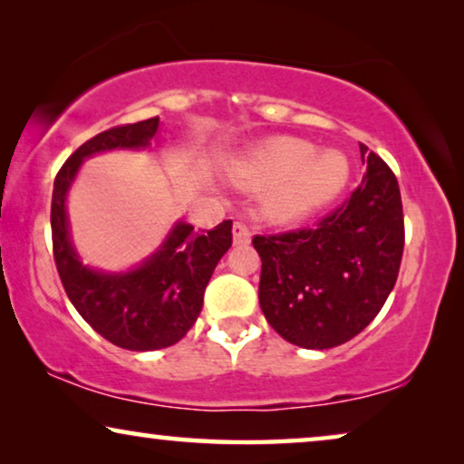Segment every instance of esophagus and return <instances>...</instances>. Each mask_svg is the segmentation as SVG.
Masks as SVG:
<instances>
[{
    "instance_id": "esophagus-1",
    "label": "esophagus",
    "mask_w": 464,
    "mask_h": 464,
    "mask_svg": "<svg viewBox=\"0 0 464 464\" xmlns=\"http://www.w3.org/2000/svg\"><path fill=\"white\" fill-rule=\"evenodd\" d=\"M233 242L236 244H248L250 242V227L246 222L237 220L233 225Z\"/></svg>"
}]
</instances>
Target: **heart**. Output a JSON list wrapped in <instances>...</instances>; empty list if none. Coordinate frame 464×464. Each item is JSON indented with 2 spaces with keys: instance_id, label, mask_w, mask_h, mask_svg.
I'll list each match as a JSON object with an SVG mask.
<instances>
[{
  "instance_id": "obj_1",
  "label": "heart",
  "mask_w": 464,
  "mask_h": 464,
  "mask_svg": "<svg viewBox=\"0 0 464 464\" xmlns=\"http://www.w3.org/2000/svg\"><path fill=\"white\" fill-rule=\"evenodd\" d=\"M231 176L246 188H267L263 212L274 222H299L342 193L350 168L343 154L316 152L299 138H274L231 165Z\"/></svg>"
}]
</instances>
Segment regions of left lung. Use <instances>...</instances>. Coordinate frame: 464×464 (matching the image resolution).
I'll return each instance as SVG.
<instances>
[{
	"label": "left lung",
	"instance_id": "1",
	"mask_svg": "<svg viewBox=\"0 0 464 464\" xmlns=\"http://www.w3.org/2000/svg\"><path fill=\"white\" fill-rule=\"evenodd\" d=\"M361 187L314 227L255 236L258 304L267 323L307 350L356 337L384 307L405 244L397 176L365 144Z\"/></svg>",
	"mask_w": 464,
	"mask_h": 464
}]
</instances>
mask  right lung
Here are the masks:
<instances>
[{"label": "right lung", "mask_w": 464, "mask_h": 464, "mask_svg": "<svg viewBox=\"0 0 464 464\" xmlns=\"http://www.w3.org/2000/svg\"><path fill=\"white\" fill-rule=\"evenodd\" d=\"M157 129L154 116L86 140L59 169L51 203L53 255L67 296L99 335L133 352L169 348L187 335L199 316L214 267L233 244L231 220L209 231L180 222L157 255L129 274H102L78 261L67 233L65 195L80 163L112 148H144Z\"/></svg>", "instance_id": "obj_1"}]
</instances>
